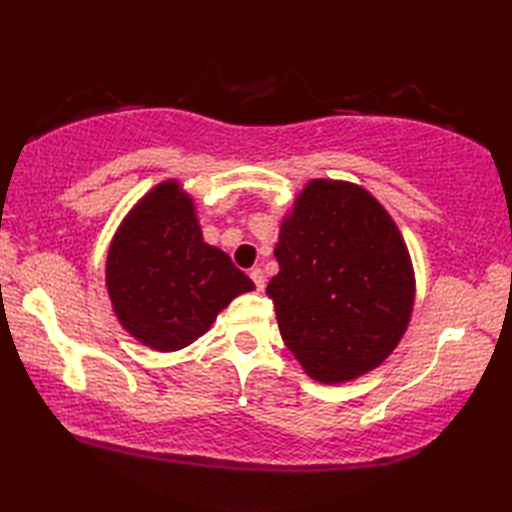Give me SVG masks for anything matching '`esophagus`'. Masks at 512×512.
Returning <instances> with one entry per match:
<instances>
[{
    "label": "esophagus",
    "mask_w": 512,
    "mask_h": 512,
    "mask_svg": "<svg viewBox=\"0 0 512 512\" xmlns=\"http://www.w3.org/2000/svg\"><path fill=\"white\" fill-rule=\"evenodd\" d=\"M250 279H253V284H255V288L262 292L264 288H266V275H264V270L262 268H253L250 270Z\"/></svg>",
    "instance_id": "34e87169"
}]
</instances>
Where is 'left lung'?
<instances>
[{
	"instance_id": "1",
	"label": "left lung",
	"mask_w": 512,
	"mask_h": 512,
	"mask_svg": "<svg viewBox=\"0 0 512 512\" xmlns=\"http://www.w3.org/2000/svg\"><path fill=\"white\" fill-rule=\"evenodd\" d=\"M270 279L281 339L319 383L372 372L405 334L416 279L396 222L372 193L310 180L284 217Z\"/></svg>"
}]
</instances>
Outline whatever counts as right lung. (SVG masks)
<instances>
[{
	"label": "right lung",
	"instance_id": "right-lung-1",
	"mask_svg": "<svg viewBox=\"0 0 512 512\" xmlns=\"http://www.w3.org/2000/svg\"><path fill=\"white\" fill-rule=\"evenodd\" d=\"M105 286L116 319L156 352L191 345L228 303L255 290L224 250L204 242L191 195L176 180L151 189L118 226Z\"/></svg>",
	"mask_w": 512,
	"mask_h": 512
}]
</instances>
